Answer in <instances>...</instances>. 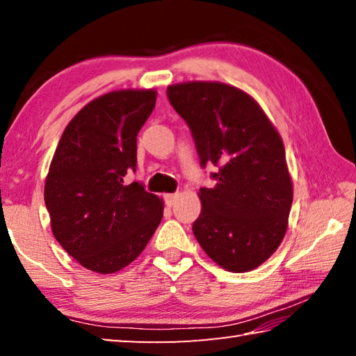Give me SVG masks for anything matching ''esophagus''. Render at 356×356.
Wrapping results in <instances>:
<instances>
[{
    "instance_id": "esophagus-1",
    "label": "esophagus",
    "mask_w": 356,
    "mask_h": 356,
    "mask_svg": "<svg viewBox=\"0 0 356 356\" xmlns=\"http://www.w3.org/2000/svg\"><path fill=\"white\" fill-rule=\"evenodd\" d=\"M177 197H179L177 193H174V195H165V204L168 207H172L174 204H176Z\"/></svg>"
}]
</instances>
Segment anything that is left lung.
Listing matches in <instances>:
<instances>
[{
	"label": "left lung",
	"mask_w": 356,
	"mask_h": 356,
	"mask_svg": "<svg viewBox=\"0 0 356 356\" xmlns=\"http://www.w3.org/2000/svg\"><path fill=\"white\" fill-rule=\"evenodd\" d=\"M168 99L190 127L201 166L218 171L213 188L200 190L201 215L193 234L227 272L264 264L287 231L292 179L284 144L257 102L220 81L168 86Z\"/></svg>",
	"instance_id": "obj_1"
}]
</instances>
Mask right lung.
Instances as JSON below:
<instances>
[{
    "instance_id": "obj_1",
    "label": "right lung",
    "mask_w": 356,
    "mask_h": 356,
    "mask_svg": "<svg viewBox=\"0 0 356 356\" xmlns=\"http://www.w3.org/2000/svg\"><path fill=\"white\" fill-rule=\"evenodd\" d=\"M155 100L154 89L100 95L75 114L53 155L44 193L53 236L95 273L134 262L163 218L159 196L140 182L125 184Z\"/></svg>"
}]
</instances>
